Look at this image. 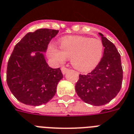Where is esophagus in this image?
Returning <instances> with one entry per match:
<instances>
[{
    "label": "esophagus",
    "mask_w": 134,
    "mask_h": 134,
    "mask_svg": "<svg viewBox=\"0 0 134 134\" xmlns=\"http://www.w3.org/2000/svg\"><path fill=\"white\" fill-rule=\"evenodd\" d=\"M61 71H62V73L63 74H65L66 73L69 71V69L68 68H67V67H63L61 68Z\"/></svg>",
    "instance_id": "1"
}]
</instances>
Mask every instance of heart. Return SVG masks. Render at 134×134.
<instances>
[{
    "mask_svg": "<svg viewBox=\"0 0 134 134\" xmlns=\"http://www.w3.org/2000/svg\"><path fill=\"white\" fill-rule=\"evenodd\" d=\"M60 49L50 46L48 54L56 63H63L70 59L73 67L80 71L94 69L100 62L104 52L103 42L89 37L71 36L60 41Z\"/></svg>",
    "mask_w": 134,
    "mask_h": 134,
    "instance_id": "obj_1",
    "label": "heart"
}]
</instances>
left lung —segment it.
<instances>
[{
	"mask_svg": "<svg viewBox=\"0 0 134 134\" xmlns=\"http://www.w3.org/2000/svg\"><path fill=\"white\" fill-rule=\"evenodd\" d=\"M101 36L104 53L100 62L92 71L80 74L75 88L85 103L101 106L116 97L122 87L123 71L120 55L110 41Z\"/></svg>",
	"mask_w": 134,
	"mask_h": 134,
	"instance_id": "left-lung-1",
	"label": "left lung"
}]
</instances>
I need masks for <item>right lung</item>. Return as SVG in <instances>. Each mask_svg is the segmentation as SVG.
<instances>
[{"label":"right lung","instance_id":"right-lung-1","mask_svg":"<svg viewBox=\"0 0 134 134\" xmlns=\"http://www.w3.org/2000/svg\"><path fill=\"white\" fill-rule=\"evenodd\" d=\"M58 30L39 29L29 32L15 45L7 68V83L16 98L23 104L39 106L56 94L63 75L60 68H51L41 52H46ZM31 52H35L31 56Z\"/></svg>","mask_w":134,"mask_h":134}]
</instances>
